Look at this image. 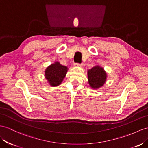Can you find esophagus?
Listing matches in <instances>:
<instances>
[{
    "label": "esophagus",
    "mask_w": 148,
    "mask_h": 148,
    "mask_svg": "<svg viewBox=\"0 0 148 148\" xmlns=\"http://www.w3.org/2000/svg\"><path fill=\"white\" fill-rule=\"evenodd\" d=\"M75 66H79V67H82L83 66V64H79V63H75L74 64Z\"/></svg>",
    "instance_id": "34e87169"
}]
</instances>
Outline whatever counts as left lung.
I'll return each instance as SVG.
<instances>
[{
    "mask_svg": "<svg viewBox=\"0 0 148 148\" xmlns=\"http://www.w3.org/2000/svg\"><path fill=\"white\" fill-rule=\"evenodd\" d=\"M88 77L90 86L92 89H97L104 84L107 74L103 67L96 66L88 70Z\"/></svg>",
    "mask_w": 148,
    "mask_h": 148,
    "instance_id": "obj_1",
    "label": "left lung"
}]
</instances>
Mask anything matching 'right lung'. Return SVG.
<instances>
[{"label":"right lung","instance_id":"add662e5","mask_svg":"<svg viewBox=\"0 0 148 148\" xmlns=\"http://www.w3.org/2000/svg\"><path fill=\"white\" fill-rule=\"evenodd\" d=\"M68 68L59 62H55L46 68L45 77L50 86L55 87L61 84L67 74Z\"/></svg>","mask_w":148,"mask_h":148}]
</instances>
